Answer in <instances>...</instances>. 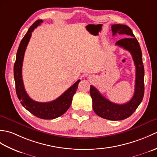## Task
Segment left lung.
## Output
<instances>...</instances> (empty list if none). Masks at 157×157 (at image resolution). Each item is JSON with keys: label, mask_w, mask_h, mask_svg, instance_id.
Masks as SVG:
<instances>
[{"label": "left lung", "mask_w": 157, "mask_h": 157, "mask_svg": "<svg viewBox=\"0 0 157 157\" xmlns=\"http://www.w3.org/2000/svg\"><path fill=\"white\" fill-rule=\"evenodd\" d=\"M111 29L113 36L124 34L127 36L125 38L119 40L115 44L128 51L132 55L136 65L134 96L129 102L118 105L109 101L93 86H90V93L92 98L93 110L96 115L111 121H119L131 116L142 101L144 94V69L140 46L130 28L126 25L113 24L111 25Z\"/></svg>", "instance_id": "obj_1"}]
</instances>
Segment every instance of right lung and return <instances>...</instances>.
Here are the masks:
<instances>
[{"mask_svg": "<svg viewBox=\"0 0 157 157\" xmlns=\"http://www.w3.org/2000/svg\"><path fill=\"white\" fill-rule=\"evenodd\" d=\"M43 21L42 19L37 20L29 28L24 37L21 40L17 52L16 60L14 64V79L15 82L16 93L21 104L30 112L32 114L38 118L43 119H53L57 118L67 111L71 106L72 98L78 89V84L80 79H78L74 84L68 88L59 98L48 102H39L34 101L28 95L26 92L22 79V65L23 57L26 47L29 39L31 38L32 32L34 29L40 25Z\"/></svg>", "mask_w": 157, "mask_h": 157, "instance_id": "right-lung-1", "label": "right lung"}]
</instances>
